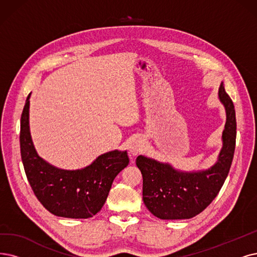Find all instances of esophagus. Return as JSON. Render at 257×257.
Here are the masks:
<instances>
[{"mask_svg": "<svg viewBox=\"0 0 257 257\" xmlns=\"http://www.w3.org/2000/svg\"><path fill=\"white\" fill-rule=\"evenodd\" d=\"M145 147H146V141H145V139H142V138H136L135 140L132 141L131 146H130V148H128V151H130V153L132 154L133 156H136L137 154H139L140 152L143 151V149H145Z\"/></svg>", "mask_w": 257, "mask_h": 257, "instance_id": "obj_1", "label": "esophagus"}]
</instances>
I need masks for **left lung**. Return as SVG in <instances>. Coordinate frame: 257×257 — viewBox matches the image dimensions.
<instances>
[{"instance_id":"left-lung-1","label":"left lung","mask_w":257,"mask_h":257,"mask_svg":"<svg viewBox=\"0 0 257 257\" xmlns=\"http://www.w3.org/2000/svg\"><path fill=\"white\" fill-rule=\"evenodd\" d=\"M218 97L225 108L227 121L222 132V148L214 166L203 171L184 172L142 155L136 159L143 178V202L160 219L196 216L217 196L228 176L235 151L236 119L234 104L222 82Z\"/></svg>"}]
</instances>
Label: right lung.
<instances>
[{
  "mask_svg": "<svg viewBox=\"0 0 257 257\" xmlns=\"http://www.w3.org/2000/svg\"><path fill=\"white\" fill-rule=\"evenodd\" d=\"M28 95L21 116L20 148L25 174L36 197L51 214L66 218L93 217L103 207L115 177L128 162L126 151L102 154L81 170H62L41 158L29 131Z\"/></svg>",
  "mask_w": 257,
  "mask_h": 257,
  "instance_id": "obj_1",
  "label": "right lung"
}]
</instances>
